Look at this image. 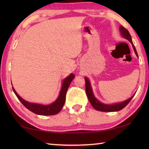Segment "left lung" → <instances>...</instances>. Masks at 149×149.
Wrapping results in <instances>:
<instances>
[{
  "mask_svg": "<svg viewBox=\"0 0 149 149\" xmlns=\"http://www.w3.org/2000/svg\"><path fill=\"white\" fill-rule=\"evenodd\" d=\"M120 31L121 35H122L123 38L128 40V41L132 43L136 56L138 57L137 50H136L134 45L133 43L132 37H131V35L129 33V31H128L125 28H124L122 26H120ZM85 90H86V94L88 97V99H89V102L92 105V107L94 108L95 109L99 111H101V112H117V111L122 110L128 104V103L131 101V100L132 99V98L134 97L135 95L134 94L133 96H132L130 99H128L127 100H126L125 101H123L122 102L115 103V104H104V103L100 102L99 100L97 99V98L95 97L94 93L93 92L91 85V83L89 81V79H88L87 77H85Z\"/></svg>",
  "mask_w": 149,
  "mask_h": 149,
  "instance_id": "8db88e82",
  "label": "left lung"
}]
</instances>
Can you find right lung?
<instances>
[{
  "label": "right lung",
  "instance_id": "obj_1",
  "mask_svg": "<svg viewBox=\"0 0 149 149\" xmlns=\"http://www.w3.org/2000/svg\"><path fill=\"white\" fill-rule=\"evenodd\" d=\"M75 77L74 75L73 74H70V75L66 77L63 80L62 83V87L60 90L59 95L56 100L51 104L45 105L41 104H37V103L29 102L27 100H24L17 94L16 91L12 87L15 95H16L17 99L21 102L25 107H26L29 110L31 111L32 112L38 115L42 116H50L54 115L58 113L64 106L65 100V95H66L67 90L68 89L70 84L72 80Z\"/></svg>",
  "mask_w": 149,
  "mask_h": 149
}]
</instances>
